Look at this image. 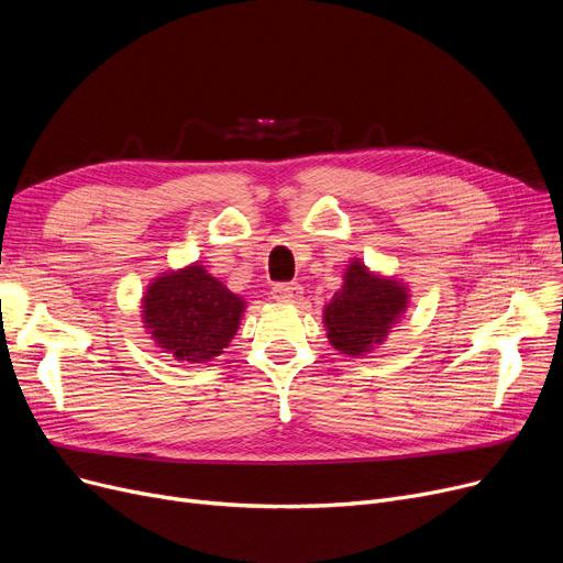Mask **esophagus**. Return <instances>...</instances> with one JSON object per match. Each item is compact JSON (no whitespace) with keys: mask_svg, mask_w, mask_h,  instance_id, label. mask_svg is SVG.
Masks as SVG:
<instances>
[{"mask_svg":"<svg viewBox=\"0 0 563 563\" xmlns=\"http://www.w3.org/2000/svg\"><path fill=\"white\" fill-rule=\"evenodd\" d=\"M272 297L280 303H299L303 297V287L299 283H278L272 289Z\"/></svg>","mask_w":563,"mask_h":563,"instance_id":"34e87169","label":"esophagus"}]
</instances>
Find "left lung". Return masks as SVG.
<instances>
[{
	"label": "left lung",
	"instance_id": "8db88e82",
	"mask_svg": "<svg viewBox=\"0 0 563 563\" xmlns=\"http://www.w3.org/2000/svg\"><path fill=\"white\" fill-rule=\"evenodd\" d=\"M404 308L406 289L399 283L374 278L363 264L353 262L342 289L323 310V321L338 351L361 356L372 344L383 342Z\"/></svg>",
	"mask_w": 563,
	"mask_h": 563
}]
</instances>
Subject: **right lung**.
<instances>
[{
	"mask_svg": "<svg viewBox=\"0 0 563 563\" xmlns=\"http://www.w3.org/2000/svg\"><path fill=\"white\" fill-rule=\"evenodd\" d=\"M244 301L194 264L157 278L143 299V319L159 346L175 358L205 363L228 346Z\"/></svg>",
	"mask_w": 563,
	"mask_h": 563,
	"instance_id": "obj_1",
	"label": "right lung"
}]
</instances>
